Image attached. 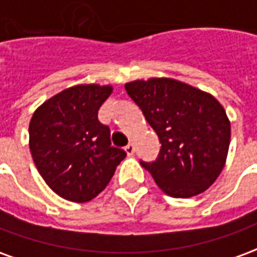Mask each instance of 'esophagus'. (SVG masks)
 <instances>
[{"instance_id":"obj_1","label":"esophagus","mask_w":257,"mask_h":257,"mask_svg":"<svg viewBox=\"0 0 257 257\" xmlns=\"http://www.w3.org/2000/svg\"><path fill=\"white\" fill-rule=\"evenodd\" d=\"M125 151H126V154H128V156H134V154H135V146L132 145V143H129V145L125 147Z\"/></svg>"}]
</instances>
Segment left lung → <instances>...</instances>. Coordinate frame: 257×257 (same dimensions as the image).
Instances as JSON below:
<instances>
[{"label": "left lung", "mask_w": 257, "mask_h": 257, "mask_svg": "<svg viewBox=\"0 0 257 257\" xmlns=\"http://www.w3.org/2000/svg\"><path fill=\"white\" fill-rule=\"evenodd\" d=\"M161 143L156 161H140L158 187L190 198L215 183L226 164L231 128L224 108L206 92L172 78L125 84Z\"/></svg>", "instance_id": "obj_1"}]
</instances>
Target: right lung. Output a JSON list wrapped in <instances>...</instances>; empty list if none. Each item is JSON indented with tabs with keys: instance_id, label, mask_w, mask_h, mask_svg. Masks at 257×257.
<instances>
[{
	"instance_id": "1",
	"label": "right lung",
	"mask_w": 257,
	"mask_h": 257,
	"mask_svg": "<svg viewBox=\"0 0 257 257\" xmlns=\"http://www.w3.org/2000/svg\"><path fill=\"white\" fill-rule=\"evenodd\" d=\"M112 88L77 85L42 103L31 117L30 151L51 189L73 202H88L106 189L126 157L112 147L110 128L97 111Z\"/></svg>"
}]
</instances>
